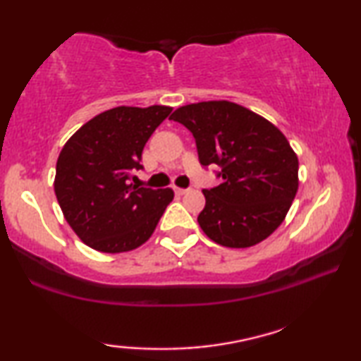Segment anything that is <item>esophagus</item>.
<instances>
[{"instance_id": "34e87169", "label": "esophagus", "mask_w": 361, "mask_h": 361, "mask_svg": "<svg viewBox=\"0 0 361 361\" xmlns=\"http://www.w3.org/2000/svg\"><path fill=\"white\" fill-rule=\"evenodd\" d=\"M174 192L177 195H184V193L189 192V189H180V187H174Z\"/></svg>"}]
</instances>
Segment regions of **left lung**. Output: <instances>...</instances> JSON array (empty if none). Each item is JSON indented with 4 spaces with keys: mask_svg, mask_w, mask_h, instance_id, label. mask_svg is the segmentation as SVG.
Returning <instances> with one entry per match:
<instances>
[{
    "mask_svg": "<svg viewBox=\"0 0 361 361\" xmlns=\"http://www.w3.org/2000/svg\"><path fill=\"white\" fill-rule=\"evenodd\" d=\"M195 138L203 168L216 164L223 182L203 189L197 221L224 247H250L283 221L298 190V158L285 135L239 104L208 101L179 107L169 117Z\"/></svg>",
    "mask_w": 361,
    "mask_h": 361,
    "instance_id": "left-lung-1",
    "label": "left lung"
}]
</instances>
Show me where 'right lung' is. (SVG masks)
<instances>
[{
  "label": "right lung",
  "mask_w": 361,
  "mask_h": 361,
  "mask_svg": "<svg viewBox=\"0 0 361 361\" xmlns=\"http://www.w3.org/2000/svg\"><path fill=\"white\" fill-rule=\"evenodd\" d=\"M172 109L120 106L86 122L56 161L55 195L78 238L99 252L118 254L149 239L171 189L133 185L146 142Z\"/></svg>",
  "instance_id": "1"
}]
</instances>
